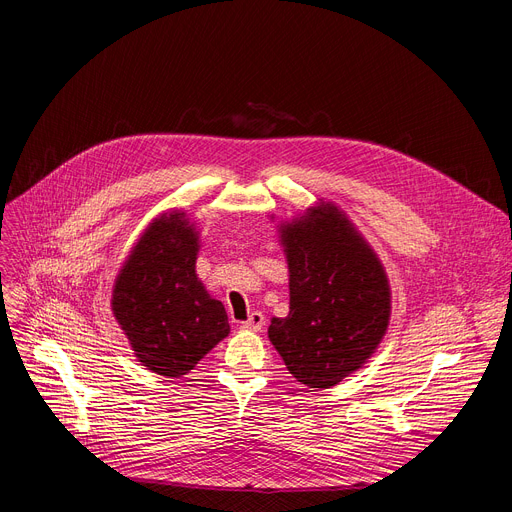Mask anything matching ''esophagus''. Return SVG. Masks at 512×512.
<instances>
[{
    "label": "esophagus",
    "mask_w": 512,
    "mask_h": 512,
    "mask_svg": "<svg viewBox=\"0 0 512 512\" xmlns=\"http://www.w3.org/2000/svg\"><path fill=\"white\" fill-rule=\"evenodd\" d=\"M263 326H265V317H263V313H259V311L249 313V317H247L245 321H242V328L251 330V332H259Z\"/></svg>",
    "instance_id": "1"
}]
</instances>
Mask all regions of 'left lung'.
Instances as JSON below:
<instances>
[{"mask_svg":"<svg viewBox=\"0 0 512 512\" xmlns=\"http://www.w3.org/2000/svg\"><path fill=\"white\" fill-rule=\"evenodd\" d=\"M290 311L267 330L286 369L330 388L361 369L386 336L392 292L380 257L332 201L278 224Z\"/></svg>","mask_w":512,"mask_h":512,"instance_id":"8db88e82","label":"left lung"}]
</instances>
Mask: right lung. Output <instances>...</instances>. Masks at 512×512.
<instances>
[{
    "mask_svg": "<svg viewBox=\"0 0 512 512\" xmlns=\"http://www.w3.org/2000/svg\"><path fill=\"white\" fill-rule=\"evenodd\" d=\"M201 236L182 209L153 218L124 259L112 313L134 357L164 378H182L230 334L222 301L197 276Z\"/></svg>",
    "mask_w": 512,
    "mask_h": 512,
    "instance_id": "add662e5",
    "label": "right lung"
}]
</instances>
